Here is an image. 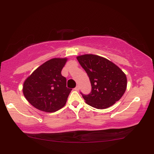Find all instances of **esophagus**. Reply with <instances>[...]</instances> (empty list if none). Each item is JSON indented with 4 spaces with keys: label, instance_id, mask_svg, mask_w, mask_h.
I'll return each instance as SVG.
<instances>
[{
    "label": "esophagus",
    "instance_id": "esophagus-1",
    "mask_svg": "<svg viewBox=\"0 0 154 154\" xmlns=\"http://www.w3.org/2000/svg\"><path fill=\"white\" fill-rule=\"evenodd\" d=\"M79 89H80V87H79V85H77L76 87H75V88H74V90H76V91H79Z\"/></svg>",
    "mask_w": 154,
    "mask_h": 154
}]
</instances>
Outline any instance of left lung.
Here are the masks:
<instances>
[{
  "mask_svg": "<svg viewBox=\"0 0 154 154\" xmlns=\"http://www.w3.org/2000/svg\"><path fill=\"white\" fill-rule=\"evenodd\" d=\"M92 85L89 94H82L88 105L98 109L110 107L122 97L127 88V78L112 62L95 54L77 57Z\"/></svg>",
  "mask_w": 154,
  "mask_h": 154,
  "instance_id": "obj_1",
  "label": "left lung"
}]
</instances>
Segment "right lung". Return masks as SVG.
I'll return each mask as SVG.
<instances>
[{
  "label": "right lung",
  "instance_id": "obj_1",
  "mask_svg": "<svg viewBox=\"0 0 154 154\" xmlns=\"http://www.w3.org/2000/svg\"><path fill=\"white\" fill-rule=\"evenodd\" d=\"M67 58H53L35 69L25 80L23 94L26 100L38 110L54 112L66 104L72 90L66 87V78L61 71Z\"/></svg>",
  "mask_w": 154,
  "mask_h": 154
}]
</instances>
